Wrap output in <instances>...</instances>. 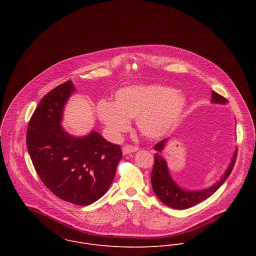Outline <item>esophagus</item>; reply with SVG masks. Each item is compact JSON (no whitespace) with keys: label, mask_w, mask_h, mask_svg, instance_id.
<instances>
[{"label":"esophagus","mask_w":256,"mask_h":256,"mask_svg":"<svg viewBox=\"0 0 256 256\" xmlns=\"http://www.w3.org/2000/svg\"><path fill=\"white\" fill-rule=\"evenodd\" d=\"M137 150H138V148L136 146H132V145H125L122 148V152H123L124 154L134 152H137Z\"/></svg>","instance_id":"obj_1"}]
</instances>
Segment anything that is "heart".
I'll list each match as a JSON object with an SVG mask.
<instances>
[{
  "mask_svg": "<svg viewBox=\"0 0 256 256\" xmlns=\"http://www.w3.org/2000/svg\"><path fill=\"white\" fill-rule=\"evenodd\" d=\"M184 108L185 98L176 88L160 84H140L119 90L115 94L114 104L98 102L96 113L115 138L130 129L129 119L135 117L143 135L158 138L176 125Z\"/></svg>",
  "mask_w": 256,
  "mask_h": 256,
  "instance_id": "1",
  "label": "heart"
}]
</instances>
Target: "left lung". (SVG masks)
Listing matches in <instances>:
<instances>
[{
    "instance_id": "1",
    "label": "left lung",
    "mask_w": 256,
    "mask_h": 256,
    "mask_svg": "<svg viewBox=\"0 0 256 256\" xmlns=\"http://www.w3.org/2000/svg\"><path fill=\"white\" fill-rule=\"evenodd\" d=\"M212 102L216 104H226L228 102V100L219 94L218 92H213ZM166 143V140L164 139L156 143L154 146L156 152L154 154V168L150 174V182H152L154 192L164 204L178 210L188 209L190 207H193L198 203L204 201L205 199L209 198L211 195H213L219 189L220 185L230 176L238 156V152H236L228 168L226 170V172H224V176L222 178L219 182L214 184L212 187L205 190L186 191L184 189L180 188L172 180L168 174L166 162L164 158L162 156V150H164Z\"/></svg>"
}]
</instances>
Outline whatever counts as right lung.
Here are the masks:
<instances>
[{
	"mask_svg": "<svg viewBox=\"0 0 256 256\" xmlns=\"http://www.w3.org/2000/svg\"><path fill=\"white\" fill-rule=\"evenodd\" d=\"M74 90L67 80L43 96L28 122L26 146L37 174L53 194L86 206L110 188L122 150L98 132L76 138L63 130L62 111Z\"/></svg>",
	"mask_w": 256,
	"mask_h": 256,
	"instance_id": "add662e5",
	"label": "right lung"
}]
</instances>
